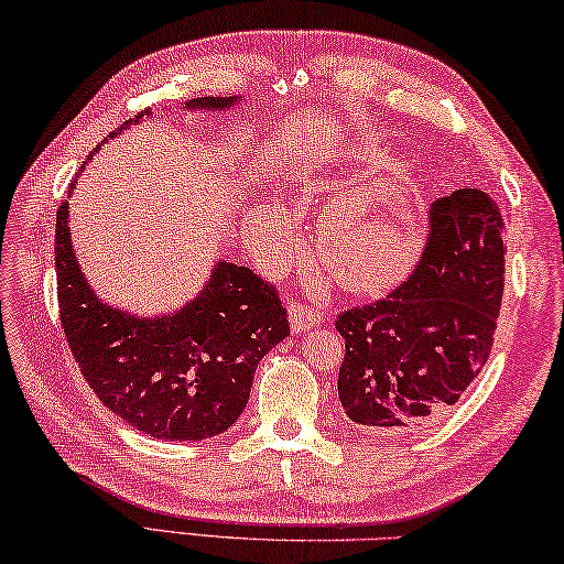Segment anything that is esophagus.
<instances>
[{
    "instance_id": "1",
    "label": "esophagus",
    "mask_w": 564,
    "mask_h": 564,
    "mask_svg": "<svg viewBox=\"0 0 564 564\" xmlns=\"http://www.w3.org/2000/svg\"><path fill=\"white\" fill-rule=\"evenodd\" d=\"M319 324H322V312L307 310L300 302L290 304V329H292V334L314 329V327H319Z\"/></svg>"
}]
</instances>
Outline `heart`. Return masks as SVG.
<instances>
[{"mask_svg": "<svg viewBox=\"0 0 564 564\" xmlns=\"http://www.w3.org/2000/svg\"><path fill=\"white\" fill-rule=\"evenodd\" d=\"M264 227L270 235L288 230L276 210H267ZM421 245L423 227L416 210L406 195L391 193L334 205L322 223L319 257L344 290L381 294L406 280Z\"/></svg>", "mask_w": 564, "mask_h": 564, "instance_id": "1", "label": "heart"}]
</instances>
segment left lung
I'll return each instance as SVG.
<instances>
[{"mask_svg": "<svg viewBox=\"0 0 564 564\" xmlns=\"http://www.w3.org/2000/svg\"><path fill=\"white\" fill-rule=\"evenodd\" d=\"M502 217L463 187L433 203L431 240L387 300L337 317L347 357L339 401L377 436H406L446 416L486 367L502 302Z\"/></svg>", "mask_w": 564, "mask_h": 564, "instance_id": "obj_1", "label": "left lung"}]
</instances>
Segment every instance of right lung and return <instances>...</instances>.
Here are the masks:
<instances>
[{"instance_id":"1","label":"right lung","mask_w":564,"mask_h":564,"mask_svg":"<svg viewBox=\"0 0 564 564\" xmlns=\"http://www.w3.org/2000/svg\"><path fill=\"white\" fill-rule=\"evenodd\" d=\"M240 101L203 96L183 108L215 113ZM145 116L153 113H138L104 143ZM54 254L58 310L78 369L106 409L153 438L193 443L230 429L250 399L257 364L290 334L274 288L227 260H217L203 290L175 312L141 317L106 304L76 260L68 200L56 210Z\"/></svg>"}]
</instances>
